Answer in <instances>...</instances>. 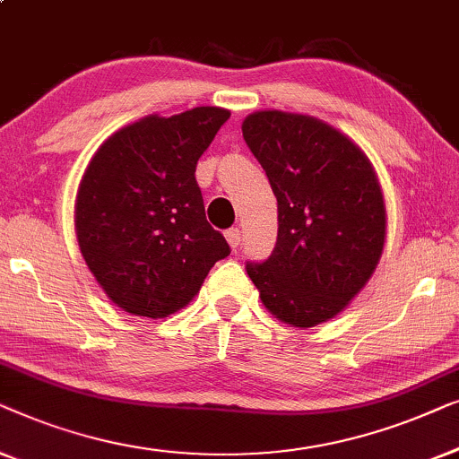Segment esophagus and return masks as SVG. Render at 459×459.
<instances>
[{"mask_svg": "<svg viewBox=\"0 0 459 459\" xmlns=\"http://www.w3.org/2000/svg\"><path fill=\"white\" fill-rule=\"evenodd\" d=\"M224 237H227V241L232 249H237L238 245H241V230L238 229H229L227 232H224Z\"/></svg>", "mask_w": 459, "mask_h": 459, "instance_id": "obj_1", "label": "esophagus"}]
</instances>
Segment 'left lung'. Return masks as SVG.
<instances>
[{
	"mask_svg": "<svg viewBox=\"0 0 459 459\" xmlns=\"http://www.w3.org/2000/svg\"><path fill=\"white\" fill-rule=\"evenodd\" d=\"M241 128L279 204L276 247L268 260L247 262L249 279L287 325L334 318L383 254L386 212L370 160L312 116L266 109Z\"/></svg>",
	"mask_w": 459,
	"mask_h": 459,
	"instance_id": "left-lung-1",
	"label": "left lung"
}]
</instances>
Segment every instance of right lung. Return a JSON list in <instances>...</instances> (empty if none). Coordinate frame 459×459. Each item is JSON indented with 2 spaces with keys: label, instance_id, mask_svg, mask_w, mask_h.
<instances>
[{
  "label": "right lung",
  "instance_id": "obj_1",
  "mask_svg": "<svg viewBox=\"0 0 459 459\" xmlns=\"http://www.w3.org/2000/svg\"><path fill=\"white\" fill-rule=\"evenodd\" d=\"M229 118V109L210 106L147 116L114 133L82 174L74 204L81 254L125 312L166 318L230 254L205 221L195 180L197 160Z\"/></svg>",
  "mask_w": 459,
  "mask_h": 459
}]
</instances>
